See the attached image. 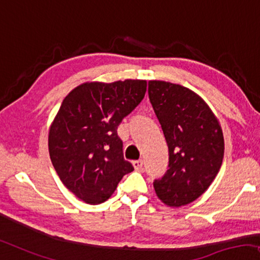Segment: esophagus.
<instances>
[{"label":"esophagus","mask_w":260,"mask_h":260,"mask_svg":"<svg viewBox=\"0 0 260 260\" xmlns=\"http://www.w3.org/2000/svg\"><path fill=\"white\" fill-rule=\"evenodd\" d=\"M132 164H133V167L135 171H140L142 168V165H144L142 160H135V161H133Z\"/></svg>","instance_id":"1"}]
</instances>
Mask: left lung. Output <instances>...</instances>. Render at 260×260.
Returning a JSON list of instances; mask_svg holds the SVG:
<instances>
[{"label":"left lung","instance_id":"left-lung-1","mask_svg":"<svg viewBox=\"0 0 260 260\" xmlns=\"http://www.w3.org/2000/svg\"><path fill=\"white\" fill-rule=\"evenodd\" d=\"M148 96L168 147V170L153 186L167 206H184L198 199L220 170L221 126L204 99L184 86L151 80Z\"/></svg>","mask_w":260,"mask_h":260}]
</instances>
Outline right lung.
<instances>
[{"mask_svg": "<svg viewBox=\"0 0 260 260\" xmlns=\"http://www.w3.org/2000/svg\"><path fill=\"white\" fill-rule=\"evenodd\" d=\"M146 80L85 82L63 99L48 133L50 160L66 187L86 204L109 199L134 170L122 155L119 123L145 96Z\"/></svg>", "mask_w": 260, "mask_h": 260, "instance_id": "right-lung-1", "label": "right lung"}]
</instances>
